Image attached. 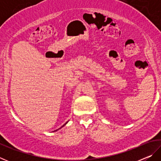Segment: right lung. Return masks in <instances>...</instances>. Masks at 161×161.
I'll return each instance as SVG.
<instances>
[{"label": "right lung", "instance_id": "add662e5", "mask_svg": "<svg viewBox=\"0 0 161 161\" xmlns=\"http://www.w3.org/2000/svg\"><path fill=\"white\" fill-rule=\"evenodd\" d=\"M67 122H68V121H67ZM67 122H66V123H65V124H64V125H63V126H62V127H61V128H62V127H63V126H64V125H66V124H67ZM61 128H60V129H61Z\"/></svg>", "mask_w": 161, "mask_h": 161}]
</instances>
